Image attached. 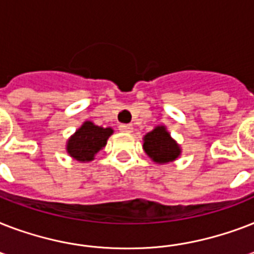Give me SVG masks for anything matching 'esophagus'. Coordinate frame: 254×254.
I'll return each mask as SVG.
<instances>
[{"label":"esophagus","mask_w":254,"mask_h":254,"mask_svg":"<svg viewBox=\"0 0 254 254\" xmlns=\"http://www.w3.org/2000/svg\"><path fill=\"white\" fill-rule=\"evenodd\" d=\"M120 131H125V133H130L133 130V127L131 125H127V124H123V125H120L119 127Z\"/></svg>","instance_id":"34e87169"}]
</instances>
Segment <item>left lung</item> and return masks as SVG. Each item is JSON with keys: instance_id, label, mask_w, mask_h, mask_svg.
<instances>
[{"instance_id": "obj_1", "label": "left lung", "mask_w": 254, "mask_h": 254, "mask_svg": "<svg viewBox=\"0 0 254 254\" xmlns=\"http://www.w3.org/2000/svg\"><path fill=\"white\" fill-rule=\"evenodd\" d=\"M143 150L154 162H173L181 155V147L166 130V127H155L143 137Z\"/></svg>"}]
</instances>
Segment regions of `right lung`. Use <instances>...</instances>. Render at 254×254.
<instances>
[{
  "label": "right lung",
  "mask_w": 254,
  "mask_h": 254,
  "mask_svg": "<svg viewBox=\"0 0 254 254\" xmlns=\"http://www.w3.org/2000/svg\"><path fill=\"white\" fill-rule=\"evenodd\" d=\"M112 134V127H101L91 121H85L67 141V153L76 161L89 162L107 145Z\"/></svg>",
  "instance_id": "add662e5"
}]
</instances>
